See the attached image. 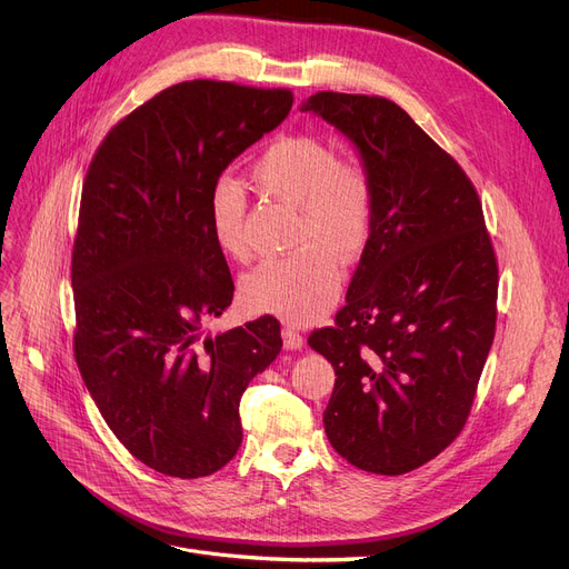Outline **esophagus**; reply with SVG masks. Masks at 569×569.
<instances>
[{
    "label": "esophagus",
    "mask_w": 569,
    "mask_h": 569,
    "mask_svg": "<svg viewBox=\"0 0 569 569\" xmlns=\"http://www.w3.org/2000/svg\"><path fill=\"white\" fill-rule=\"evenodd\" d=\"M283 346L286 350H300L305 346V335L295 327H283Z\"/></svg>",
    "instance_id": "1"
}]
</instances>
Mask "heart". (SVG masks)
I'll use <instances>...</instances> for the list:
<instances>
[{"label": "heart", "instance_id": "b5f03b06", "mask_svg": "<svg viewBox=\"0 0 569 569\" xmlns=\"http://www.w3.org/2000/svg\"><path fill=\"white\" fill-rule=\"evenodd\" d=\"M253 189L297 209L292 253L267 258L242 281L244 302L295 325L330 311L341 290V262H355L371 239L376 187L369 166L339 157L332 142L311 133L279 136L249 166ZM207 223L217 247L249 256L247 196L234 179L219 177L207 191Z\"/></svg>", "mask_w": 569, "mask_h": 569}]
</instances>
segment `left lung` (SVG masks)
<instances>
[{"mask_svg": "<svg viewBox=\"0 0 569 569\" xmlns=\"http://www.w3.org/2000/svg\"><path fill=\"white\" fill-rule=\"evenodd\" d=\"M302 110L355 142L376 187L346 307L309 337L337 373L325 433L348 463L403 475L461 433L493 343L498 260L482 202L395 101L316 92Z\"/></svg>", "mask_w": 569, "mask_h": 569, "instance_id": "1", "label": "left lung"}]
</instances>
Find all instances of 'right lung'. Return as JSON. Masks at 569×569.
Here are the masks:
<instances>
[{
	"instance_id": "right-lung-1",
	"label": "right lung",
	"mask_w": 569,
	"mask_h": 569,
	"mask_svg": "<svg viewBox=\"0 0 569 569\" xmlns=\"http://www.w3.org/2000/svg\"><path fill=\"white\" fill-rule=\"evenodd\" d=\"M290 108V89L179 82L119 119L87 168L73 355L110 431L157 472L196 480L223 468L242 442L239 399L281 352L274 316L202 337L234 292L204 202Z\"/></svg>"
}]
</instances>
